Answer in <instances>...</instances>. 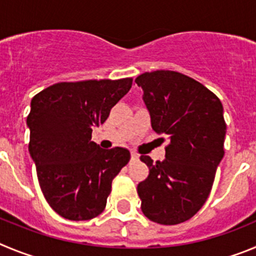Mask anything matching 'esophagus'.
I'll return each mask as SVG.
<instances>
[{
  "label": "esophagus",
  "mask_w": 256,
  "mask_h": 256,
  "mask_svg": "<svg viewBox=\"0 0 256 256\" xmlns=\"http://www.w3.org/2000/svg\"><path fill=\"white\" fill-rule=\"evenodd\" d=\"M131 160H139V154L134 153V152H132V153H131Z\"/></svg>",
  "instance_id": "1"
}]
</instances>
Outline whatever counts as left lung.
Here are the masks:
<instances>
[{
    "label": "left lung",
    "instance_id": "obj_1",
    "mask_svg": "<svg viewBox=\"0 0 256 256\" xmlns=\"http://www.w3.org/2000/svg\"><path fill=\"white\" fill-rule=\"evenodd\" d=\"M150 114L152 128L167 135L166 160H140L149 176L138 185L142 210L160 224H178L199 212L210 194L224 156L226 122L218 96L196 80L170 70L135 79Z\"/></svg>",
    "mask_w": 256,
    "mask_h": 256
}]
</instances>
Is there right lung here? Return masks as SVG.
<instances>
[{
	"mask_svg": "<svg viewBox=\"0 0 256 256\" xmlns=\"http://www.w3.org/2000/svg\"><path fill=\"white\" fill-rule=\"evenodd\" d=\"M131 85V78L57 82L33 96L29 153L43 195L61 217L88 220L104 210L112 180L128 163L130 152L102 149L92 142V131Z\"/></svg>",
	"mask_w": 256,
	"mask_h": 256,
	"instance_id": "1",
	"label": "right lung"
}]
</instances>
